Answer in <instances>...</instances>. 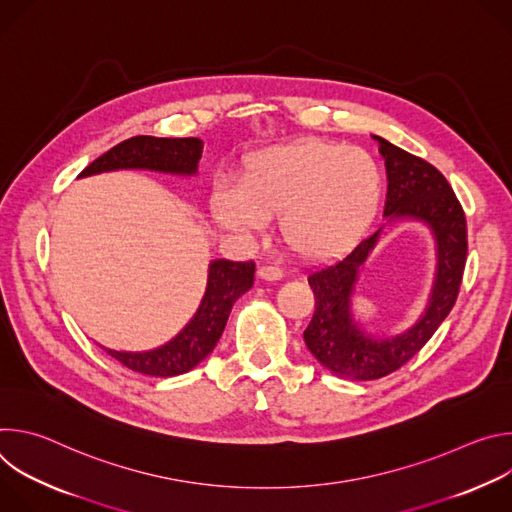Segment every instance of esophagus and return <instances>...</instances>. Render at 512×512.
I'll use <instances>...</instances> for the list:
<instances>
[{"label": "esophagus", "instance_id": "esophagus-1", "mask_svg": "<svg viewBox=\"0 0 512 512\" xmlns=\"http://www.w3.org/2000/svg\"><path fill=\"white\" fill-rule=\"evenodd\" d=\"M257 275L263 279V281H277L283 277V271L277 267V265H261L257 269Z\"/></svg>", "mask_w": 512, "mask_h": 512}]
</instances>
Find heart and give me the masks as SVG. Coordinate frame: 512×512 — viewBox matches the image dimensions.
Returning <instances> with one entry per match:
<instances>
[{"mask_svg": "<svg viewBox=\"0 0 512 512\" xmlns=\"http://www.w3.org/2000/svg\"><path fill=\"white\" fill-rule=\"evenodd\" d=\"M237 184L239 190H214V221L237 235H253L277 214L281 243L304 259L348 251L373 223L383 198L379 162L360 148L326 139L249 156Z\"/></svg>", "mask_w": 512, "mask_h": 512, "instance_id": "b5f03b06", "label": "heart"}]
</instances>
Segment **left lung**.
Segmentation results:
<instances>
[{"label":"left lung","mask_w":512,"mask_h":512,"mask_svg":"<svg viewBox=\"0 0 512 512\" xmlns=\"http://www.w3.org/2000/svg\"><path fill=\"white\" fill-rule=\"evenodd\" d=\"M387 166L389 221L413 218L425 223L437 245V271L423 316L403 334L367 336L350 314V296L360 265L377 245L381 229L360 241L344 259L310 273L316 310L304 330L310 352L334 375L373 381L391 375L413 358L454 308L468 255L466 214L444 174L429 162L375 135Z\"/></svg>","instance_id":"left-lung-1"}]
</instances>
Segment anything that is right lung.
<instances>
[{
  "label": "right lung",
  "mask_w": 512,
  "mask_h": 512,
  "mask_svg": "<svg viewBox=\"0 0 512 512\" xmlns=\"http://www.w3.org/2000/svg\"><path fill=\"white\" fill-rule=\"evenodd\" d=\"M200 156L202 141L198 137L135 135L117 143L115 148L89 164L79 178L123 168L190 176L196 174ZM253 277V261H212L208 267V285L202 304L174 340L150 352L107 350V354L121 362L123 367L150 377H176L192 371L216 346L227 326L233 304L251 289Z\"/></svg>",
  "instance_id": "right-lung-1"
}]
</instances>
